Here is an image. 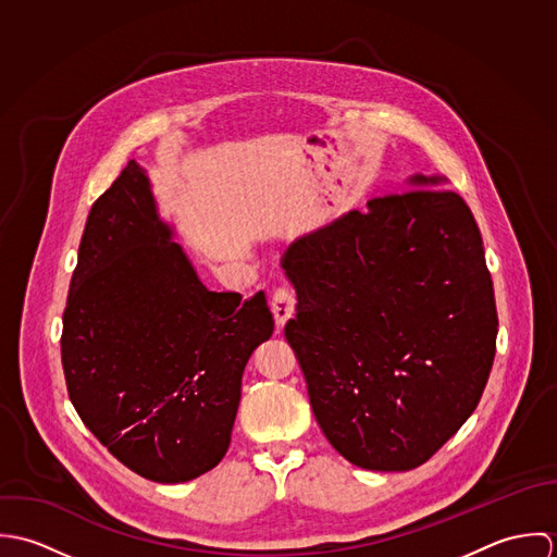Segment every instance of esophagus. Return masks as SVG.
<instances>
[{
	"label": "esophagus",
	"instance_id": "34e87169",
	"mask_svg": "<svg viewBox=\"0 0 557 557\" xmlns=\"http://www.w3.org/2000/svg\"><path fill=\"white\" fill-rule=\"evenodd\" d=\"M270 309H272V315H274L276 325H278V327H283V325L292 319V315H294V309H296V296H294V292H292V289H287V287L276 289V292H274V296H272V305H270Z\"/></svg>",
	"mask_w": 557,
	"mask_h": 557
}]
</instances>
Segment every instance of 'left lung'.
I'll use <instances>...</instances> for the list:
<instances>
[{"label":"left lung","mask_w":557,"mask_h":557,"mask_svg":"<svg viewBox=\"0 0 557 557\" xmlns=\"http://www.w3.org/2000/svg\"><path fill=\"white\" fill-rule=\"evenodd\" d=\"M442 175L367 201L289 244L285 336L318 424L349 463L407 472L472 416L497 338L493 283L466 201Z\"/></svg>","instance_id":"left-lung-1"}]
</instances>
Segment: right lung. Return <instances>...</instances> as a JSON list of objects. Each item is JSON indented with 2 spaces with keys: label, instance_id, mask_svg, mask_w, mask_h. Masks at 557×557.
<instances>
[{
  "label": "right lung",
  "instance_id": "1",
  "mask_svg": "<svg viewBox=\"0 0 557 557\" xmlns=\"http://www.w3.org/2000/svg\"><path fill=\"white\" fill-rule=\"evenodd\" d=\"M131 160L91 206L62 332L71 400L139 476L177 484L225 457L250 354L272 336L263 292H210Z\"/></svg>",
  "mask_w": 557,
  "mask_h": 557
}]
</instances>
